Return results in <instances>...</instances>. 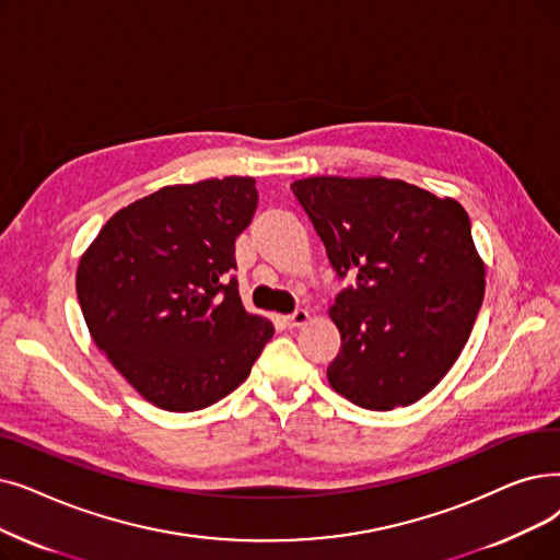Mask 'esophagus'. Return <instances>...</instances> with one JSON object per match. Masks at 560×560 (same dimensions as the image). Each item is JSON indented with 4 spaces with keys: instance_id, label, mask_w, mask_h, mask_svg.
Here are the masks:
<instances>
[{
    "instance_id": "34e87169",
    "label": "esophagus",
    "mask_w": 560,
    "mask_h": 560,
    "mask_svg": "<svg viewBox=\"0 0 560 560\" xmlns=\"http://www.w3.org/2000/svg\"><path fill=\"white\" fill-rule=\"evenodd\" d=\"M285 323H288L290 327H302V325H306V323H308V311H306V308H298L293 315H288Z\"/></svg>"
}]
</instances>
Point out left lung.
I'll use <instances>...</instances> for the list:
<instances>
[{"instance_id": "1", "label": "left lung", "mask_w": 560, "mask_h": 560, "mask_svg": "<svg viewBox=\"0 0 560 560\" xmlns=\"http://www.w3.org/2000/svg\"><path fill=\"white\" fill-rule=\"evenodd\" d=\"M290 189L338 279H352L329 308L334 392L373 411L421 400L467 346L485 295L467 210L388 178L315 176Z\"/></svg>"}]
</instances>
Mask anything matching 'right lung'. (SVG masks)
<instances>
[{"label":"right lung","mask_w":560,"mask_h":560,"mask_svg":"<svg viewBox=\"0 0 560 560\" xmlns=\"http://www.w3.org/2000/svg\"><path fill=\"white\" fill-rule=\"evenodd\" d=\"M258 206L254 178L168 185L120 208L80 258L91 338L166 411L203 409L252 373L275 327L237 293L235 237Z\"/></svg>","instance_id":"add662e5"}]
</instances>
